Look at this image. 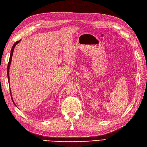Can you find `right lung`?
Masks as SVG:
<instances>
[{"instance_id":"1","label":"right lung","mask_w":147,"mask_h":147,"mask_svg":"<svg viewBox=\"0 0 147 147\" xmlns=\"http://www.w3.org/2000/svg\"><path fill=\"white\" fill-rule=\"evenodd\" d=\"M21 41V40H18V41H17V42H15L14 44H13V46H12V49H11V54H10V57H9V63H8V64H7V78H8V81L9 82V67H10V65H11V60H12V54H13V50H14V48H15V46H16ZM10 89V88H9ZM10 92H11V90H10ZM12 101H13H13L12 100ZM14 103V102H13ZM14 104H15V103H14Z\"/></svg>"}]
</instances>
